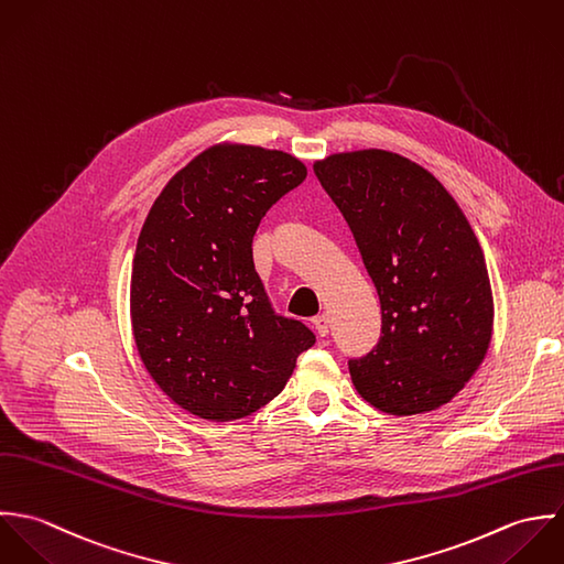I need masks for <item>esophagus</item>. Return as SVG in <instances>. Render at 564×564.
Wrapping results in <instances>:
<instances>
[{
    "mask_svg": "<svg viewBox=\"0 0 564 564\" xmlns=\"http://www.w3.org/2000/svg\"><path fill=\"white\" fill-rule=\"evenodd\" d=\"M312 325L316 327V332H318V336H321V338L329 336V316L321 314V316H316V318L312 321Z\"/></svg>",
    "mask_w": 564,
    "mask_h": 564,
    "instance_id": "1",
    "label": "esophagus"
}]
</instances>
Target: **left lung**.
<instances>
[{
	"label": "left lung",
	"instance_id": "obj_1",
	"mask_svg": "<svg viewBox=\"0 0 564 564\" xmlns=\"http://www.w3.org/2000/svg\"><path fill=\"white\" fill-rule=\"evenodd\" d=\"M350 228L381 303V338L348 359L364 401L394 416L432 412L464 388L492 336L481 246L441 181L388 150L314 163Z\"/></svg>",
	"mask_w": 564,
	"mask_h": 564
}]
</instances>
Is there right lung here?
<instances>
[{
	"label": "right lung",
	"instance_id": "right-lung-1",
	"mask_svg": "<svg viewBox=\"0 0 564 564\" xmlns=\"http://www.w3.org/2000/svg\"><path fill=\"white\" fill-rule=\"evenodd\" d=\"M305 176L288 152L220 143L174 174L143 223L132 336L156 386L194 416L225 423L257 412L316 341L272 310L252 261L261 218Z\"/></svg>",
	"mask_w": 564,
	"mask_h": 564
}]
</instances>
